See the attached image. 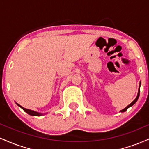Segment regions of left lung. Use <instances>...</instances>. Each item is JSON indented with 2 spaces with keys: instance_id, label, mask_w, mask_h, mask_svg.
Here are the masks:
<instances>
[{
  "instance_id": "left-lung-1",
  "label": "left lung",
  "mask_w": 149,
  "mask_h": 149,
  "mask_svg": "<svg viewBox=\"0 0 149 149\" xmlns=\"http://www.w3.org/2000/svg\"><path fill=\"white\" fill-rule=\"evenodd\" d=\"M139 92H140V85H139V90H138V94H137V96H136V99H135V100L133 101L132 102V103L130 104H129V105L127 106V107H125V109H123V110H121L120 111V112H125V111H126L127 110V109L129 107H132V105H134V104L136 103V101H137V100H138V98H139Z\"/></svg>"
}]
</instances>
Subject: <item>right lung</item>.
Segmentation results:
<instances>
[{
  "mask_svg": "<svg viewBox=\"0 0 149 149\" xmlns=\"http://www.w3.org/2000/svg\"><path fill=\"white\" fill-rule=\"evenodd\" d=\"M17 105L19 106V107H21L22 109H23L24 111L26 113H27L29 114V115H31V116H42V113H38L36 111H32V110H30V109H25V108L22 107V106H20L19 104H18L17 103H16Z\"/></svg>",
  "mask_w": 149,
  "mask_h": 149,
  "instance_id": "add662e5",
  "label": "right lung"
}]
</instances>
